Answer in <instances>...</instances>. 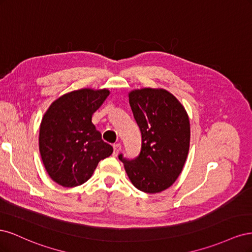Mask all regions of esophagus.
Here are the masks:
<instances>
[{"label": "esophagus", "mask_w": 252, "mask_h": 252, "mask_svg": "<svg viewBox=\"0 0 252 252\" xmlns=\"http://www.w3.org/2000/svg\"><path fill=\"white\" fill-rule=\"evenodd\" d=\"M121 148H122V146H121L120 143L114 144V145H113V156L117 157L119 152L121 151Z\"/></svg>", "instance_id": "34e87169"}]
</instances>
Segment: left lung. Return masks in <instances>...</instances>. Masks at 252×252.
Segmentation results:
<instances>
[{"label": "left lung", "mask_w": 252, "mask_h": 252, "mask_svg": "<svg viewBox=\"0 0 252 252\" xmlns=\"http://www.w3.org/2000/svg\"><path fill=\"white\" fill-rule=\"evenodd\" d=\"M129 104L142 134L140 155H120L133 186L146 193L169 188L186 162L190 143L188 114L165 89L143 88L129 93Z\"/></svg>", "instance_id": "8db88e82"}]
</instances>
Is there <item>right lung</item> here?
<instances>
[{
  "mask_svg": "<svg viewBox=\"0 0 252 252\" xmlns=\"http://www.w3.org/2000/svg\"><path fill=\"white\" fill-rule=\"evenodd\" d=\"M109 95L108 89L84 88L53 102L40 126L39 147L49 177L64 187L87 182L101 159L113 151L91 122Z\"/></svg>",
  "mask_w": 252,
  "mask_h": 252,
  "instance_id": "right-lung-1",
  "label": "right lung"
}]
</instances>
